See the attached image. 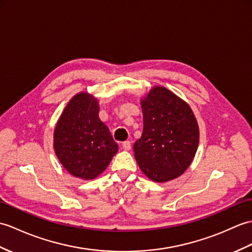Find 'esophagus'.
Masks as SVG:
<instances>
[{
  "mask_svg": "<svg viewBox=\"0 0 252 252\" xmlns=\"http://www.w3.org/2000/svg\"><path fill=\"white\" fill-rule=\"evenodd\" d=\"M122 148L125 150H130L131 149V142L130 140H126V142L122 143Z\"/></svg>",
  "mask_w": 252,
  "mask_h": 252,
  "instance_id": "esophagus-1",
  "label": "esophagus"
}]
</instances>
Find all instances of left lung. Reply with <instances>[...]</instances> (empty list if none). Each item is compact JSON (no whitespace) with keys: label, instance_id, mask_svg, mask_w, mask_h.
Segmentation results:
<instances>
[{"label":"left lung","instance_id":"obj_1","mask_svg":"<svg viewBox=\"0 0 252 252\" xmlns=\"http://www.w3.org/2000/svg\"><path fill=\"white\" fill-rule=\"evenodd\" d=\"M144 128L133 146L139 168L149 179L165 183L183 175L193 161L200 131L192 109L164 87L140 99Z\"/></svg>","mask_w":252,"mask_h":252}]
</instances>
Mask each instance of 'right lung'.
<instances>
[{
  "label": "right lung",
  "instance_id": "add662e5",
  "mask_svg": "<svg viewBox=\"0 0 252 252\" xmlns=\"http://www.w3.org/2000/svg\"><path fill=\"white\" fill-rule=\"evenodd\" d=\"M98 112L97 99L80 92L64 108L54 133V148L61 164L73 176L85 180L103 173L118 151Z\"/></svg>",
  "mask_w": 252,
  "mask_h": 252
}]
</instances>
